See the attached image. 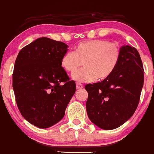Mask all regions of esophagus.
Returning a JSON list of instances; mask_svg holds the SVG:
<instances>
[{
    "mask_svg": "<svg viewBox=\"0 0 154 154\" xmlns=\"http://www.w3.org/2000/svg\"><path fill=\"white\" fill-rule=\"evenodd\" d=\"M83 88V85L81 83H76V89L78 90H81Z\"/></svg>",
    "mask_w": 154,
    "mask_h": 154,
    "instance_id": "1",
    "label": "esophagus"
}]
</instances>
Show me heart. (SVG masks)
<instances>
[{
	"label": "heart",
	"mask_w": 154,
	"mask_h": 154,
	"mask_svg": "<svg viewBox=\"0 0 154 154\" xmlns=\"http://www.w3.org/2000/svg\"><path fill=\"white\" fill-rule=\"evenodd\" d=\"M121 58L119 46L106 40H93L79 43L75 51L69 52L62 57L61 64L71 73L82 65L83 69L73 73V79L77 82L104 81L114 72Z\"/></svg>",
	"instance_id": "1"
}]
</instances>
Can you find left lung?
I'll return each instance as SVG.
<instances>
[{"instance_id":"8db88e82","label":"left lung","mask_w":154,"mask_h":154,"mask_svg":"<svg viewBox=\"0 0 154 154\" xmlns=\"http://www.w3.org/2000/svg\"><path fill=\"white\" fill-rule=\"evenodd\" d=\"M120 50L119 63L111 76L85 86L88 118L103 130L116 129L132 117L144 85V71L137 50L130 45Z\"/></svg>"}]
</instances>
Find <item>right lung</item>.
<instances>
[{
  "label": "right lung",
  "instance_id": "right-lung-1",
  "mask_svg": "<svg viewBox=\"0 0 154 154\" xmlns=\"http://www.w3.org/2000/svg\"><path fill=\"white\" fill-rule=\"evenodd\" d=\"M69 46L39 38L19 52L12 74V88L22 116L39 128L63 119L75 92V83L61 64Z\"/></svg>",
  "mask_w": 154,
  "mask_h": 154
}]
</instances>
